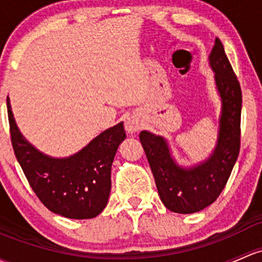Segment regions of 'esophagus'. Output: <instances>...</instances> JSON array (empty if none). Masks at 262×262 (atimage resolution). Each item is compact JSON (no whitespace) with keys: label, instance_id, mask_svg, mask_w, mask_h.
I'll return each mask as SVG.
<instances>
[{"label":"esophagus","instance_id":"34e87169","mask_svg":"<svg viewBox=\"0 0 262 262\" xmlns=\"http://www.w3.org/2000/svg\"><path fill=\"white\" fill-rule=\"evenodd\" d=\"M124 125H125V130L128 132L129 134H133V133H137V132L139 130L140 126H142V123L139 122L138 118L129 117V118H126L125 124H124Z\"/></svg>","mask_w":262,"mask_h":262}]
</instances>
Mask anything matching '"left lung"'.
I'll return each instance as SVG.
<instances>
[{
    "label": "left lung",
    "mask_w": 262,
    "mask_h": 262,
    "mask_svg": "<svg viewBox=\"0 0 262 262\" xmlns=\"http://www.w3.org/2000/svg\"><path fill=\"white\" fill-rule=\"evenodd\" d=\"M208 61L221 98L217 142L211 156L193 167L180 166L166 138L147 130L139 134L159 197L176 213H194L212 205L225 188L240 152L241 88L219 38Z\"/></svg>",
    "instance_id": "left-lung-1"
}]
</instances>
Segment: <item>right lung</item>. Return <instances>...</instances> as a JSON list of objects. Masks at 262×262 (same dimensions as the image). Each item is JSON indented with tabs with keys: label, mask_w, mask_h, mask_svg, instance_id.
Segmentation results:
<instances>
[{
	"label": "right lung",
	"mask_w": 262,
	"mask_h": 262,
	"mask_svg": "<svg viewBox=\"0 0 262 262\" xmlns=\"http://www.w3.org/2000/svg\"><path fill=\"white\" fill-rule=\"evenodd\" d=\"M15 156L41 202L51 212L74 220L94 219L105 208L112 187V164L125 139L123 123L106 129L78 153L54 158L36 149L21 134L7 98Z\"/></svg>",
	"instance_id": "right-lung-1"
}]
</instances>
